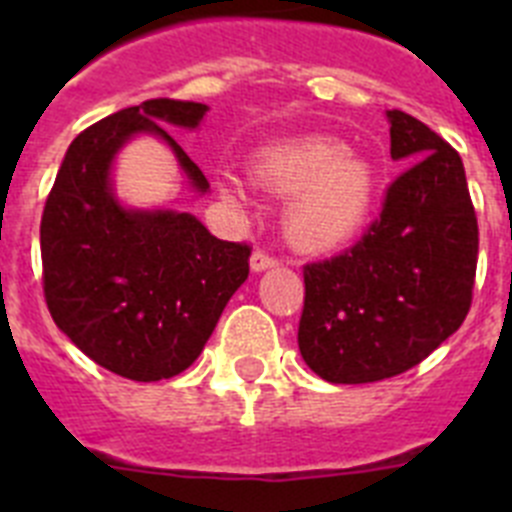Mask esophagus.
I'll list each match as a JSON object with an SVG mask.
<instances>
[{
    "label": "esophagus",
    "instance_id": "esophagus-1",
    "mask_svg": "<svg viewBox=\"0 0 512 512\" xmlns=\"http://www.w3.org/2000/svg\"><path fill=\"white\" fill-rule=\"evenodd\" d=\"M277 264H279L277 256H271V253L264 251V248H256V251L251 253V269L253 271L271 269V266H277Z\"/></svg>",
    "mask_w": 512,
    "mask_h": 512
}]
</instances>
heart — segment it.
Here are the masks:
<instances>
[{
  "label": "heart",
  "instance_id": "heart-1",
  "mask_svg": "<svg viewBox=\"0 0 512 512\" xmlns=\"http://www.w3.org/2000/svg\"><path fill=\"white\" fill-rule=\"evenodd\" d=\"M256 187L292 194L284 210V233L302 251L346 246L372 212L377 174L366 158L348 153L341 140L297 138L271 146L251 166ZM225 200L241 202L233 179L220 182Z\"/></svg>",
  "mask_w": 512,
  "mask_h": 512
}]
</instances>
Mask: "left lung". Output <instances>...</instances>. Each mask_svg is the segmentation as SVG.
I'll return each mask as SVG.
<instances>
[{"instance_id": "obj_1", "label": "left lung", "mask_w": 512, "mask_h": 512, "mask_svg": "<svg viewBox=\"0 0 512 512\" xmlns=\"http://www.w3.org/2000/svg\"><path fill=\"white\" fill-rule=\"evenodd\" d=\"M390 153L405 171L351 248L302 266L297 343L333 384L397 377L459 330L472 307L479 228L459 153L428 125L390 110Z\"/></svg>"}]
</instances>
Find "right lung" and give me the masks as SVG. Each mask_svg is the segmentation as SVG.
Here are the masks:
<instances>
[{
    "instance_id": "1",
    "label": "right lung",
    "mask_w": 512,
    "mask_h": 512,
    "mask_svg": "<svg viewBox=\"0 0 512 512\" xmlns=\"http://www.w3.org/2000/svg\"><path fill=\"white\" fill-rule=\"evenodd\" d=\"M207 104L146 99L89 125L66 151L40 220L43 295L58 328L133 382L182 374L248 277V243L220 241L189 212L117 205L110 166L135 133L164 138L200 192L207 179L161 122L197 128Z\"/></svg>"
}]
</instances>
